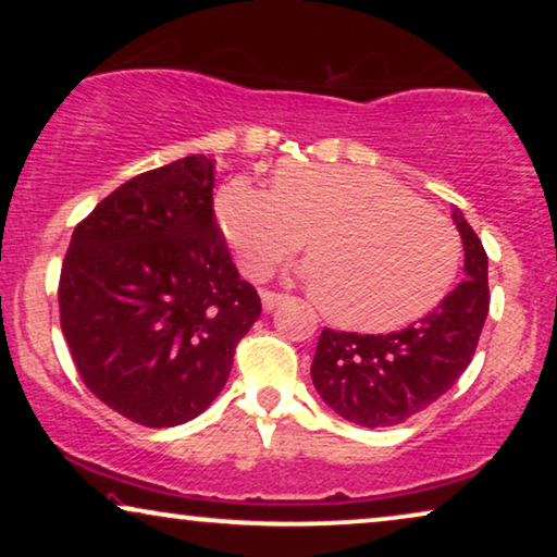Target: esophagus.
Listing matches in <instances>:
<instances>
[{"label": "esophagus", "instance_id": "34e87169", "mask_svg": "<svg viewBox=\"0 0 557 557\" xmlns=\"http://www.w3.org/2000/svg\"><path fill=\"white\" fill-rule=\"evenodd\" d=\"M286 299H288V296L276 294V292H263V294H261V304H263L265 311H273V309L278 307V304H284Z\"/></svg>", "mask_w": 557, "mask_h": 557}]
</instances>
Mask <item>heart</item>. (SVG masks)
<instances>
[{
    "label": "heart",
    "instance_id": "b5f03b06",
    "mask_svg": "<svg viewBox=\"0 0 557 557\" xmlns=\"http://www.w3.org/2000/svg\"><path fill=\"white\" fill-rule=\"evenodd\" d=\"M215 215L240 269L261 278L307 246L304 276L334 324L387 332L423 317L451 286L459 235L400 182L360 166L284 164L273 187L233 177Z\"/></svg>",
    "mask_w": 557,
    "mask_h": 557
}]
</instances>
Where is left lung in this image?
I'll use <instances>...</instances> for the list:
<instances>
[{
	"mask_svg": "<svg viewBox=\"0 0 557 557\" xmlns=\"http://www.w3.org/2000/svg\"><path fill=\"white\" fill-rule=\"evenodd\" d=\"M463 243V281L429 314L391 334L324 330L311 383L334 413L364 429L408 421L436 403L474 357L486 311L484 246L463 212H451Z\"/></svg>",
	"mask_w": 557,
	"mask_h": 557,
	"instance_id": "8db88e82",
	"label": "left lung"
}]
</instances>
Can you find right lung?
<instances>
[{"mask_svg": "<svg viewBox=\"0 0 557 557\" xmlns=\"http://www.w3.org/2000/svg\"><path fill=\"white\" fill-rule=\"evenodd\" d=\"M215 162L189 154L132 177L73 231L60 326L88 391L166 429L218 398L261 317L212 210Z\"/></svg>", "mask_w": 557, "mask_h": 557, "instance_id": "obj_1", "label": "right lung"}]
</instances>
